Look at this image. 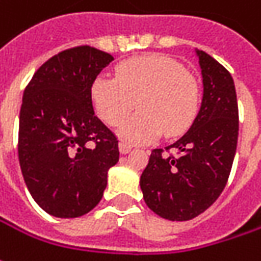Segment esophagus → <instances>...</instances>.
<instances>
[{
	"label": "esophagus",
	"mask_w": 261,
	"mask_h": 261,
	"mask_svg": "<svg viewBox=\"0 0 261 261\" xmlns=\"http://www.w3.org/2000/svg\"><path fill=\"white\" fill-rule=\"evenodd\" d=\"M131 149H133V146H131V144H128V143H125V142L119 143V152L122 153V154L128 153Z\"/></svg>",
	"instance_id": "obj_1"
}]
</instances>
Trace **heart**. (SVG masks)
Instances as JSON below:
<instances>
[{"label": "heart", "instance_id": "1", "mask_svg": "<svg viewBox=\"0 0 261 261\" xmlns=\"http://www.w3.org/2000/svg\"><path fill=\"white\" fill-rule=\"evenodd\" d=\"M97 114L117 127L136 107L140 111L119 130L131 143H149L166 134L176 137L191 125L198 107V89L181 64L165 55H143L122 61L117 79L100 75L92 85Z\"/></svg>", "mask_w": 261, "mask_h": 261}]
</instances>
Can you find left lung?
Segmentation results:
<instances>
[{"instance_id": "obj_1", "label": "left lung", "mask_w": 261, "mask_h": 261, "mask_svg": "<svg viewBox=\"0 0 261 261\" xmlns=\"http://www.w3.org/2000/svg\"><path fill=\"white\" fill-rule=\"evenodd\" d=\"M196 52L203 77L197 117L174 144L153 149L140 178L146 204L168 221H190L216 201L228 182L238 142L232 75L209 54Z\"/></svg>"}]
</instances>
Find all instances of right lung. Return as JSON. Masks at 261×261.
<instances>
[{
    "label": "right lung",
    "instance_id": "1",
    "mask_svg": "<svg viewBox=\"0 0 261 261\" xmlns=\"http://www.w3.org/2000/svg\"><path fill=\"white\" fill-rule=\"evenodd\" d=\"M112 60L74 46L42 64L24 89L18 162L29 193L52 216L79 218L96 207L118 162V139L92 103V85Z\"/></svg>",
    "mask_w": 261,
    "mask_h": 261
}]
</instances>
